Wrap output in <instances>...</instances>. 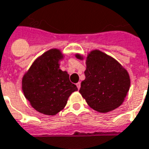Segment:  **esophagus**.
<instances>
[{
    "label": "esophagus",
    "mask_w": 149,
    "mask_h": 149,
    "mask_svg": "<svg viewBox=\"0 0 149 149\" xmlns=\"http://www.w3.org/2000/svg\"><path fill=\"white\" fill-rule=\"evenodd\" d=\"M77 87L78 89L80 88V82H78V83L77 84Z\"/></svg>",
    "instance_id": "34e87169"
}]
</instances>
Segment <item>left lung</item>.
Masks as SVG:
<instances>
[{
  "label": "left lung",
  "mask_w": 149,
  "mask_h": 149,
  "mask_svg": "<svg viewBox=\"0 0 149 149\" xmlns=\"http://www.w3.org/2000/svg\"><path fill=\"white\" fill-rule=\"evenodd\" d=\"M75 56L85 60V79L81 82L79 92L89 107L100 113L119 107L130 87L127 70L114 58L99 49H92L86 57L80 54Z\"/></svg>",
  "instance_id": "obj_1"
}]
</instances>
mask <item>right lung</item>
Segmentation results:
<instances>
[{
    "mask_svg": "<svg viewBox=\"0 0 149 149\" xmlns=\"http://www.w3.org/2000/svg\"><path fill=\"white\" fill-rule=\"evenodd\" d=\"M65 58L53 48L36 58L22 78V90L30 105L41 114L54 116L65 108L69 97L77 91L69 75L60 69Z\"/></svg>",
    "mask_w": 149,
    "mask_h": 149,
    "instance_id": "1",
    "label": "right lung"
}]
</instances>
